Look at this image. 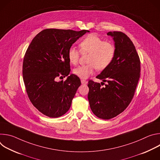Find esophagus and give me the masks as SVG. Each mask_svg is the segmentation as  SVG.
I'll list each match as a JSON object with an SVG mask.
<instances>
[{"label": "esophagus", "instance_id": "34e87169", "mask_svg": "<svg viewBox=\"0 0 160 160\" xmlns=\"http://www.w3.org/2000/svg\"><path fill=\"white\" fill-rule=\"evenodd\" d=\"M81 83H82V84H83V85H86L87 83V82L86 81V80H81Z\"/></svg>", "mask_w": 160, "mask_h": 160}]
</instances>
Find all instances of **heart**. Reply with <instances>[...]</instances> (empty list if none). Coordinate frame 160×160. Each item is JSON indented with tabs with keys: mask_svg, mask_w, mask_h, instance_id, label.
I'll return each mask as SVG.
<instances>
[{
	"mask_svg": "<svg viewBox=\"0 0 160 160\" xmlns=\"http://www.w3.org/2000/svg\"><path fill=\"white\" fill-rule=\"evenodd\" d=\"M82 53H88L86 65L80 66L73 70V73L82 79H87L95 70L102 71L108 68L116 55V48L112 42L104 41L101 37L90 34L79 43ZM68 58L72 64H77L80 58V52L71 47L68 51Z\"/></svg>",
	"mask_w": 160,
	"mask_h": 160,
	"instance_id": "b5f03b06",
	"label": "heart"
}]
</instances>
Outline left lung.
Here are the masks:
<instances>
[{
    "label": "left lung",
    "mask_w": 160,
    "mask_h": 160,
    "mask_svg": "<svg viewBox=\"0 0 160 160\" xmlns=\"http://www.w3.org/2000/svg\"><path fill=\"white\" fill-rule=\"evenodd\" d=\"M107 35L112 37L115 41V58L96 77L102 80L101 85L92 80L88 82L90 109L96 117L104 120L117 117L128 107L134 96L141 72L139 56L130 38L122 32H109ZM104 82L108 84L102 88Z\"/></svg>",
    "instance_id": "1"
}]
</instances>
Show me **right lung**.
<instances>
[{
    "mask_svg": "<svg viewBox=\"0 0 160 160\" xmlns=\"http://www.w3.org/2000/svg\"><path fill=\"white\" fill-rule=\"evenodd\" d=\"M88 30L49 28L38 33L32 40L22 62V78L28 98L44 115L58 118L69 110L80 78L70 74L68 51ZM66 80L56 81L59 77Z\"/></svg>",
    "mask_w": 160,
    "mask_h": 160,
    "instance_id": "add662e5",
    "label": "right lung"
}]
</instances>
